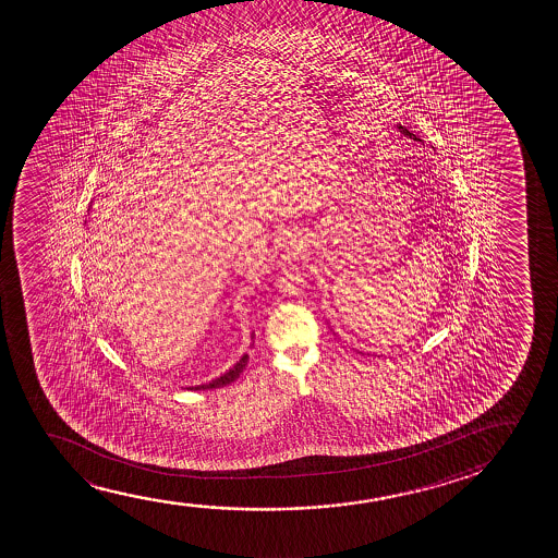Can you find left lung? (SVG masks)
Listing matches in <instances>:
<instances>
[{
	"mask_svg": "<svg viewBox=\"0 0 558 558\" xmlns=\"http://www.w3.org/2000/svg\"><path fill=\"white\" fill-rule=\"evenodd\" d=\"M397 130L400 131L402 135H405V137L417 138V141H421V138L417 137V135H413L412 131L405 130L404 125H400V123H397Z\"/></svg>",
	"mask_w": 558,
	"mask_h": 558,
	"instance_id": "8db88e82",
	"label": "left lung"
}]
</instances>
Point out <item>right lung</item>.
I'll return each instance as SVG.
<instances>
[{"instance_id":"right-lung-1","label":"right lung","mask_w":558,"mask_h":558,"mask_svg":"<svg viewBox=\"0 0 558 558\" xmlns=\"http://www.w3.org/2000/svg\"><path fill=\"white\" fill-rule=\"evenodd\" d=\"M247 352H245L242 359L238 360L234 366L230 367L229 372H225L221 377H217L214 381L202 383V385H196V387H191V390H206V389H219V387H225V385H229V383L236 381L240 374L244 372V367L247 366Z\"/></svg>"}]
</instances>
